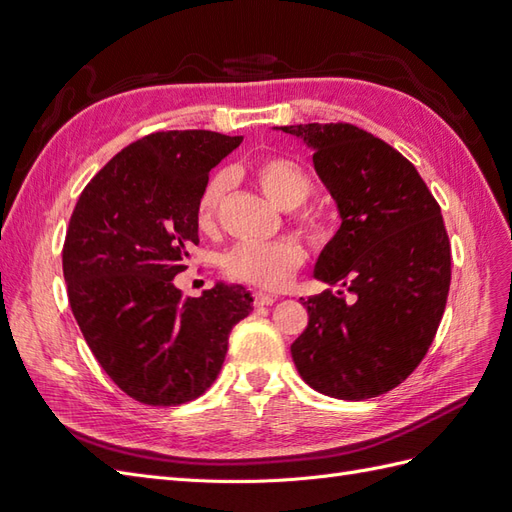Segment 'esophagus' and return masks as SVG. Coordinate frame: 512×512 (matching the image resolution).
I'll return each instance as SVG.
<instances>
[{
    "instance_id": "obj_1",
    "label": "esophagus",
    "mask_w": 512,
    "mask_h": 512,
    "mask_svg": "<svg viewBox=\"0 0 512 512\" xmlns=\"http://www.w3.org/2000/svg\"><path fill=\"white\" fill-rule=\"evenodd\" d=\"M275 299H277L275 294L262 292V290H256V292H254V303H256V305H273Z\"/></svg>"
}]
</instances>
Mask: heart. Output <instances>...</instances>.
I'll use <instances>...</instances> for the list:
<instances>
[{"mask_svg": "<svg viewBox=\"0 0 512 512\" xmlns=\"http://www.w3.org/2000/svg\"><path fill=\"white\" fill-rule=\"evenodd\" d=\"M258 188L282 209H299L314 194V179L309 170L288 156H265L250 166ZM226 192V175L215 173L207 179L196 198V226L213 232L218 226L222 198ZM299 228L316 250H324L335 239V224L324 213L312 211L301 215ZM305 265L303 247L292 239L269 243H239L226 252L222 269L228 280L252 284L258 288H282L292 275Z\"/></svg>", "mask_w": 512, "mask_h": 512, "instance_id": "1", "label": "heart"}]
</instances>
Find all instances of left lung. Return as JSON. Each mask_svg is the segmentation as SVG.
<instances>
[{
    "instance_id": "1",
    "label": "left lung",
    "mask_w": 512,
    "mask_h": 512,
    "mask_svg": "<svg viewBox=\"0 0 512 512\" xmlns=\"http://www.w3.org/2000/svg\"><path fill=\"white\" fill-rule=\"evenodd\" d=\"M314 147L342 226L318 258L307 329L290 346L301 378L337 399L395 389L425 359L451 288L438 200L397 149L352 123L284 126Z\"/></svg>"
}]
</instances>
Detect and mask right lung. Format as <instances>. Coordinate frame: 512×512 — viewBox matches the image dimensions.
I'll return each mask as SVG.
<instances>
[{"label": "right lung", "instance_id": "obj_1", "mask_svg": "<svg viewBox=\"0 0 512 512\" xmlns=\"http://www.w3.org/2000/svg\"><path fill=\"white\" fill-rule=\"evenodd\" d=\"M241 136L166 130L138 138L91 179L64 252L68 301L89 350L119 389L179 406L218 378L228 335L252 312L243 286L183 297L173 284L198 245L196 198Z\"/></svg>", "mask_w": 512, "mask_h": 512}]
</instances>
